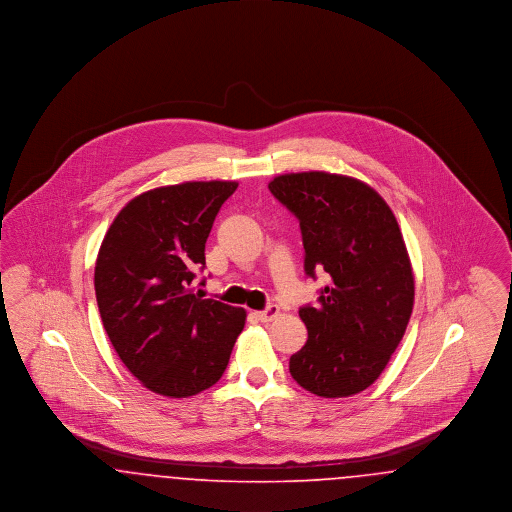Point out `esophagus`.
Listing matches in <instances>:
<instances>
[{
  "mask_svg": "<svg viewBox=\"0 0 512 512\" xmlns=\"http://www.w3.org/2000/svg\"><path fill=\"white\" fill-rule=\"evenodd\" d=\"M278 315H280V309L276 305H268L265 311H257L255 313V317L259 318L261 322H270V320H274Z\"/></svg>",
  "mask_w": 512,
  "mask_h": 512,
  "instance_id": "34e87169",
  "label": "esophagus"
}]
</instances>
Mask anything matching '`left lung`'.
<instances>
[{"label":"left lung","instance_id":"1","mask_svg":"<svg viewBox=\"0 0 512 512\" xmlns=\"http://www.w3.org/2000/svg\"><path fill=\"white\" fill-rule=\"evenodd\" d=\"M268 190L299 220L307 276H328L320 305L299 309L309 338L290 374L318 397L366 390L413 313V267L395 215L376 190L341 174H280Z\"/></svg>","mask_w":512,"mask_h":512}]
</instances>
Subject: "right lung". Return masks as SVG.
<instances>
[{
  "mask_svg": "<svg viewBox=\"0 0 512 512\" xmlns=\"http://www.w3.org/2000/svg\"><path fill=\"white\" fill-rule=\"evenodd\" d=\"M238 182H184L130 199L96 261L103 328L124 366L167 397L217 384L242 334L245 311L194 293L205 242ZM203 286V282H201Z\"/></svg>",
  "mask_w": 512,
  "mask_h": 512,
  "instance_id": "right-lung-1",
  "label": "right lung"
}]
</instances>
